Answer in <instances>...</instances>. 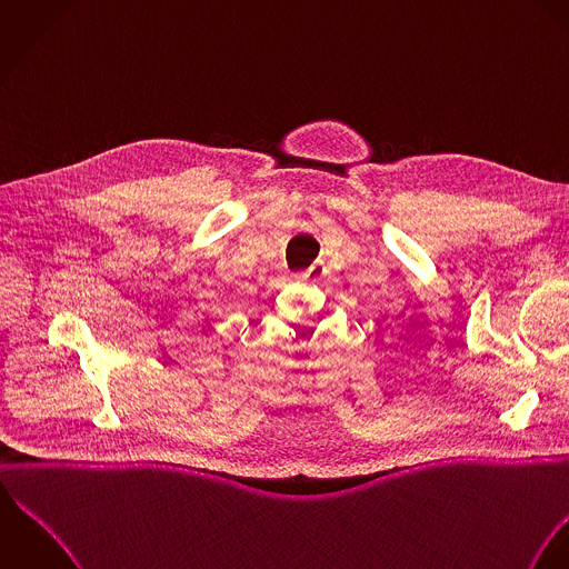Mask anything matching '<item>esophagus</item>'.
<instances>
[{
    "label": "esophagus",
    "instance_id": "34e87169",
    "mask_svg": "<svg viewBox=\"0 0 569 569\" xmlns=\"http://www.w3.org/2000/svg\"><path fill=\"white\" fill-rule=\"evenodd\" d=\"M322 276H325V264H322V262H316V264H311V267L305 271V278H307V280H313V282L320 280Z\"/></svg>",
    "mask_w": 569,
    "mask_h": 569
}]
</instances>
